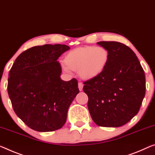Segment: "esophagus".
Listing matches in <instances>:
<instances>
[{
  "instance_id": "1",
  "label": "esophagus",
  "mask_w": 155,
  "mask_h": 155,
  "mask_svg": "<svg viewBox=\"0 0 155 155\" xmlns=\"http://www.w3.org/2000/svg\"><path fill=\"white\" fill-rule=\"evenodd\" d=\"M83 87H84V84H83L82 82H79V83H78V88H79L80 91H82Z\"/></svg>"
}]
</instances>
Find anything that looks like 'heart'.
I'll list each match as a JSON object with an SVG mask.
<instances>
[{"label": "heart", "mask_w": 155, "mask_h": 155, "mask_svg": "<svg viewBox=\"0 0 155 155\" xmlns=\"http://www.w3.org/2000/svg\"><path fill=\"white\" fill-rule=\"evenodd\" d=\"M109 60L108 50L103 46H87L75 48L66 54L63 70L78 71L83 80H92L101 75Z\"/></svg>", "instance_id": "b5f03b06"}]
</instances>
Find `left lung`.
<instances>
[{"label":"left lung","mask_w":155,"mask_h":155,"mask_svg":"<svg viewBox=\"0 0 155 155\" xmlns=\"http://www.w3.org/2000/svg\"><path fill=\"white\" fill-rule=\"evenodd\" d=\"M109 53V63L101 75L85 81L93 120L101 127L124 125L139 112L146 94L144 71L136 54L117 41H99Z\"/></svg>","instance_id":"obj_1"}]
</instances>
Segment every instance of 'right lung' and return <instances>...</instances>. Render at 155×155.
<instances>
[{"label":"right lung","mask_w":155,"mask_h":155,"mask_svg":"<svg viewBox=\"0 0 155 155\" xmlns=\"http://www.w3.org/2000/svg\"><path fill=\"white\" fill-rule=\"evenodd\" d=\"M70 48L45 44L18 56L9 73L8 92L14 112L31 129L52 132L66 123L71 102L79 93L78 80L60 78L59 57Z\"/></svg>","instance_id":"obj_1"}]
</instances>
